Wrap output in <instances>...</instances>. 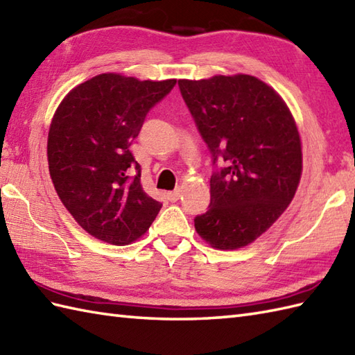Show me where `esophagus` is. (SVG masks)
I'll use <instances>...</instances> for the list:
<instances>
[{
  "mask_svg": "<svg viewBox=\"0 0 355 355\" xmlns=\"http://www.w3.org/2000/svg\"><path fill=\"white\" fill-rule=\"evenodd\" d=\"M180 197H182V191H180V189H177V191H173V192H169V193H168V198H169V201H172V202L178 201V200H180Z\"/></svg>",
  "mask_w": 355,
  "mask_h": 355,
  "instance_id": "1",
  "label": "esophagus"
}]
</instances>
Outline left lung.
<instances>
[{
  "label": "left lung",
  "mask_w": 355,
  "mask_h": 355,
  "mask_svg": "<svg viewBox=\"0 0 355 355\" xmlns=\"http://www.w3.org/2000/svg\"><path fill=\"white\" fill-rule=\"evenodd\" d=\"M178 87L215 166L210 205L195 216V229L212 247L235 250L261 236L296 193V122L282 97L248 74L182 79Z\"/></svg>",
  "instance_id": "8db88e82"
}]
</instances>
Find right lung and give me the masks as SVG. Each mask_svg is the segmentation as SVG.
Returning <instances> with one entry per match:
<instances>
[{"label":"right lung","mask_w":355,"mask_h":355,"mask_svg":"<svg viewBox=\"0 0 355 355\" xmlns=\"http://www.w3.org/2000/svg\"><path fill=\"white\" fill-rule=\"evenodd\" d=\"M175 84L103 73L73 88L53 116L51 182L76 223L103 243L131 244L160 212L162 202L143 191L130 146L150 108Z\"/></svg>","instance_id":"1"}]
</instances>
